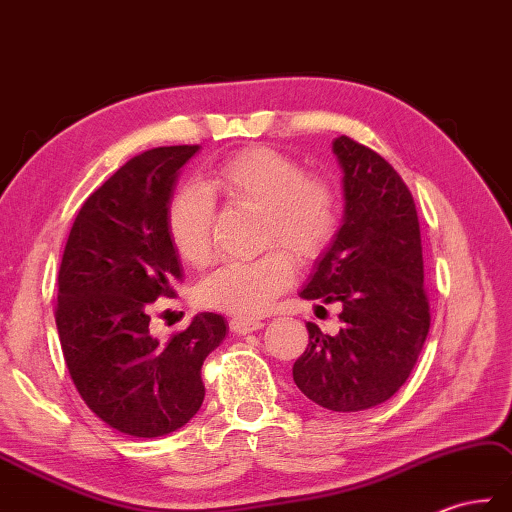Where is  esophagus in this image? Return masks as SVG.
<instances>
[{"instance_id": "1", "label": "esophagus", "mask_w": 512, "mask_h": 512, "mask_svg": "<svg viewBox=\"0 0 512 512\" xmlns=\"http://www.w3.org/2000/svg\"><path fill=\"white\" fill-rule=\"evenodd\" d=\"M265 322L263 320H254V317H232L230 320V331L236 335H247L252 331H258L263 328Z\"/></svg>"}]
</instances>
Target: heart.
Wrapping results in <instances>:
<instances>
[{
    "label": "heart",
    "mask_w": 512,
    "mask_h": 512,
    "mask_svg": "<svg viewBox=\"0 0 512 512\" xmlns=\"http://www.w3.org/2000/svg\"><path fill=\"white\" fill-rule=\"evenodd\" d=\"M206 188L223 199L260 210V245L267 254L227 263L201 280L199 304L236 317L265 313L295 280V265H309L333 243L339 197L326 177L306 175L293 157L252 146L212 170ZM214 203L201 188L177 190L166 210V230L179 258L201 267L212 256Z\"/></svg>",
    "instance_id": "b5f03b06"
}]
</instances>
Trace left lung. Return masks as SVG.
<instances>
[{"instance_id": "obj_1", "label": "left lung", "mask_w": 512, "mask_h": 512, "mask_svg": "<svg viewBox=\"0 0 512 512\" xmlns=\"http://www.w3.org/2000/svg\"><path fill=\"white\" fill-rule=\"evenodd\" d=\"M344 170V223L300 295L339 304L337 335L309 322L293 363L306 399L333 412L381 405L410 377L429 333L416 203L401 175L348 135L333 142ZM324 309V306H317Z\"/></svg>"}]
</instances>
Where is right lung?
<instances>
[{
    "instance_id": "obj_1",
    "label": "right lung",
    "mask_w": 512,
    "mask_h": 512,
    "mask_svg": "<svg viewBox=\"0 0 512 512\" xmlns=\"http://www.w3.org/2000/svg\"><path fill=\"white\" fill-rule=\"evenodd\" d=\"M197 144L135 155L83 203L59 269L56 328L89 410L113 429L157 438L184 427L206 396L201 366L225 337V320L199 313L186 331L151 335V302L184 278L166 210Z\"/></svg>"
}]
</instances>
